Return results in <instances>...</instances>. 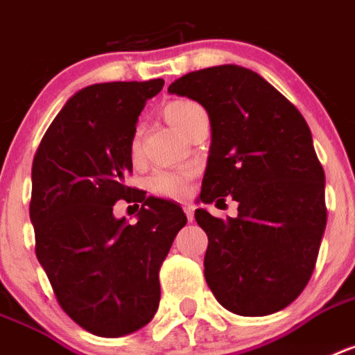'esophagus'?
<instances>
[{"mask_svg": "<svg viewBox=\"0 0 355 355\" xmlns=\"http://www.w3.org/2000/svg\"><path fill=\"white\" fill-rule=\"evenodd\" d=\"M184 213H186V217L189 223H193V218H195V209H193L191 204H184Z\"/></svg>", "mask_w": 355, "mask_h": 355, "instance_id": "1", "label": "esophagus"}]
</instances>
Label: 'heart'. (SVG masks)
I'll list each match as a JSON object with an SVG mask.
<instances>
[{
	"label": "heart",
	"instance_id": "obj_1",
	"mask_svg": "<svg viewBox=\"0 0 355 355\" xmlns=\"http://www.w3.org/2000/svg\"><path fill=\"white\" fill-rule=\"evenodd\" d=\"M200 109L202 107L198 103L189 102V100H175V102H169L164 107V116L173 128L184 135L189 122H191V118L195 116V112L200 111ZM129 149H131L132 162H142V148H140L138 132L132 137ZM189 178L191 177H189L187 171H155L148 178V189L157 197L182 198L187 193V187H189Z\"/></svg>",
	"mask_w": 355,
	"mask_h": 355
}]
</instances>
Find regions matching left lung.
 Segmentation results:
<instances>
[{"mask_svg": "<svg viewBox=\"0 0 355 355\" xmlns=\"http://www.w3.org/2000/svg\"><path fill=\"white\" fill-rule=\"evenodd\" d=\"M207 111L211 146L200 200L232 195L226 220L197 209L207 235L204 275L226 310L270 315L312 277L327 227L324 171L301 112L262 76L239 65L193 71L169 85Z\"/></svg>", "mask_w": 355, "mask_h": 355, "instance_id": "1", "label": "left lung"}]
</instances>
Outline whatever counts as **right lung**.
<instances>
[{
  "label": "right lung",
  "instance_id": "add662e5",
  "mask_svg": "<svg viewBox=\"0 0 355 355\" xmlns=\"http://www.w3.org/2000/svg\"><path fill=\"white\" fill-rule=\"evenodd\" d=\"M162 87V78L83 87L34 157L36 257L63 312L94 336H128L151 321L160 264L187 223L178 204L125 184L138 116ZM120 198L143 202L135 225L112 215Z\"/></svg>",
  "mask_w": 355,
  "mask_h": 355
}]
</instances>
